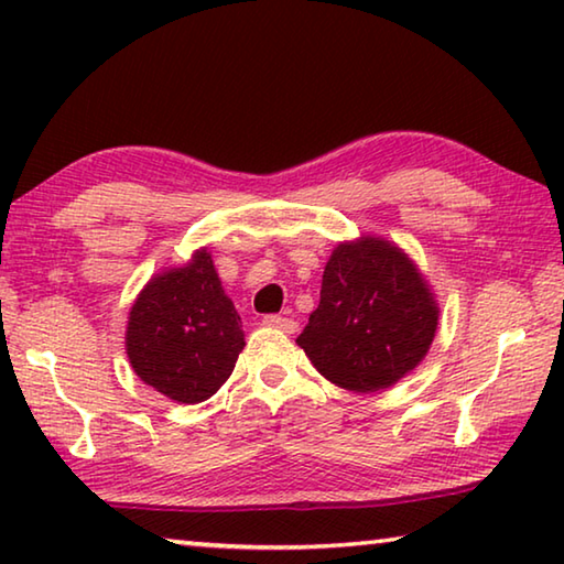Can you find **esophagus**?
<instances>
[{
	"instance_id": "esophagus-1",
	"label": "esophagus",
	"mask_w": 564,
	"mask_h": 564,
	"mask_svg": "<svg viewBox=\"0 0 564 564\" xmlns=\"http://www.w3.org/2000/svg\"><path fill=\"white\" fill-rule=\"evenodd\" d=\"M263 326H269V328H279V330H283V333H295V328H299V323H295L293 318L265 316V318H263Z\"/></svg>"
}]
</instances>
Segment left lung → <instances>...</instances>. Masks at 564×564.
<instances>
[{
	"label": "left lung",
	"instance_id": "1",
	"mask_svg": "<svg viewBox=\"0 0 564 564\" xmlns=\"http://www.w3.org/2000/svg\"><path fill=\"white\" fill-rule=\"evenodd\" d=\"M437 316V299L415 261L393 241L362 234L333 248L321 303L295 343L330 383L376 393L423 362Z\"/></svg>",
	"mask_w": 564,
	"mask_h": 564
}]
</instances>
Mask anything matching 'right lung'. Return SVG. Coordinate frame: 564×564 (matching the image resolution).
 Segmentation results:
<instances>
[{"label":"right lung","mask_w":564,"mask_h":564,"mask_svg":"<svg viewBox=\"0 0 564 564\" xmlns=\"http://www.w3.org/2000/svg\"><path fill=\"white\" fill-rule=\"evenodd\" d=\"M123 346L133 373L174 403H202L226 383L246 340L206 246L151 275L131 303Z\"/></svg>","instance_id":"right-lung-1"}]
</instances>
